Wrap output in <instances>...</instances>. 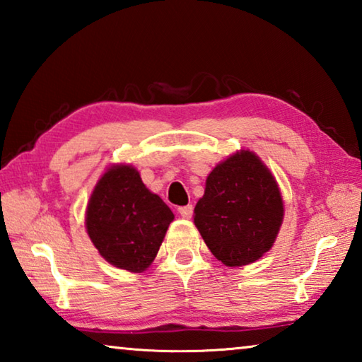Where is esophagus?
Returning a JSON list of instances; mask_svg holds the SVG:
<instances>
[{"label":"esophagus","instance_id":"1","mask_svg":"<svg viewBox=\"0 0 362 362\" xmlns=\"http://www.w3.org/2000/svg\"><path fill=\"white\" fill-rule=\"evenodd\" d=\"M179 214L183 218H189L193 216V206L188 204V206H182L179 207Z\"/></svg>","mask_w":362,"mask_h":362}]
</instances>
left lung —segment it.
I'll return each mask as SVG.
<instances>
[{
  "label": "left lung",
  "instance_id": "left-lung-1",
  "mask_svg": "<svg viewBox=\"0 0 362 362\" xmlns=\"http://www.w3.org/2000/svg\"><path fill=\"white\" fill-rule=\"evenodd\" d=\"M284 216L278 183L255 153L243 150L214 168L194 225L226 267L249 265L272 249Z\"/></svg>",
  "mask_w": 362,
  "mask_h": 362
}]
</instances>
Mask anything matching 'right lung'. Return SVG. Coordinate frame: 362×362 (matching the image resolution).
Instances as JSON below:
<instances>
[{"mask_svg":"<svg viewBox=\"0 0 362 362\" xmlns=\"http://www.w3.org/2000/svg\"><path fill=\"white\" fill-rule=\"evenodd\" d=\"M174 214L131 166L108 169L90 194L86 228L100 255L127 272L155 259Z\"/></svg>","mask_w":362,"mask_h":362,"instance_id":"right-lung-1","label":"right lung"}]
</instances>
